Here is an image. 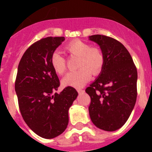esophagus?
Masks as SVG:
<instances>
[{"label":"esophagus","mask_w":152,"mask_h":152,"mask_svg":"<svg viewBox=\"0 0 152 152\" xmlns=\"http://www.w3.org/2000/svg\"><path fill=\"white\" fill-rule=\"evenodd\" d=\"M77 91H78L79 94H80V93L84 92V91H83V89H77Z\"/></svg>","instance_id":"obj_1"}]
</instances>
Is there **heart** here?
Listing matches in <instances>:
<instances>
[{
  "label": "heart",
  "instance_id": "obj_1",
  "mask_svg": "<svg viewBox=\"0 0 152 152\" xmlns=\"http://www.w3.org/2000/svg\"><path fill=\"white\" fill-rule=\"evenodd\" d=\"M64 50L74 56L79 57L77 68L71 72L62 80L64 87L81 88L91 79V72L94 75L99 73L105 61L102 51L98 47H91L88 42L75 39L64 46ZM50 64L53 71L58 75L64 73L66 69L65 59L59 52L55 51L51 54Z\"/></svg>",
  "mask_w": 152,
  "mask_h": 152
}]
</instances>
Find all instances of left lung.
<instances>
[{
	"instance_id": "1",
	"label": "left lung",
	"mask_w": 152,
	"mask_h": 152,
	"mask_svg": "<svg viewBox=\"0 0 152 152\" xmlns=\"http://www.w3.org/2000/svg\"><path fill=\"white\" fill-rule=\"evenodd\" d=\"M89 39L100 46L105 58L99 77L85 90L91 97L89 114L96 127L112 132L125 125L134 108L137 70L120 42L102 34Z\"/></svg>"
}]
</instances>
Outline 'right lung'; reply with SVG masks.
I'll return each instance as SVG.
<instances>
[{
  "label": "right lung",
  "mask_w": 152,
  "mask_h": 152,
  "mask_svg": "<svg viewBox=\"0 0 152 152\" xmlns=\"http://www.w3.org/2000/svg\"><path fill=\"white\" fill-rule=\"evenodd\" d=\"M64 40V37H47L37 41L25 51L18 66L15 90L20 113L28 127L45 139L66 129L69 109L78 95L72 87L54 92L60 81L50 57Z\"/></svg>",
  "instance_id": "obj_1"
}]
</instances>
